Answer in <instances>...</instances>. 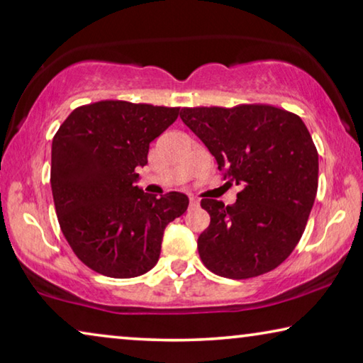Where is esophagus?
I'll use <instances>...</instances> for the list:
<instances>
[{"instance_id": "1", "label": "esophagus", "mask_w": 363, "mask_h": 363, "mask_svg": "<svg viewBox=\"0 0 363 363\" xmlns=\"http://www.w3.org/2000/svg\"><path fill=\"white\" fill-rule=\"evenodd\" d=\"M199 205H200L199 199H195V197H191V199H189V208H191V210L199 208Z\"/></svg>"}]
</instances>
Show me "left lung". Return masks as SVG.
<instances>
[{
	"label": "left lung",
	"instance_id": "obj_1",
	"mask_svg": "<svg viewBox=\"0 0 363 363\" xmlns=\"http://www.w3.org/2000/svg\"><path fill=\"white\" fill-rule=\"evenodd\" d=\"M229 182L240 186L231 206L202 199L210 226L199 255L211 273L249 279L272 272L306 231L318 189V152L297 114L272 105L181 109Z\"/></svg>",
	"mask_w": 363,
	"mask_h": 363
}]
</instances>
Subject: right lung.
Instances as JSON below:
<instances>
[{
  "label": "right lung",
  "mask_w": 363,
  "mask_h": 363,
  "mask_svg": "<svg viewBox=\"0 0 363 363\" xmlns=\"http://www.w3.org/2000/svg\"><path fill=\"white\" fill-rule=\"evenodd\" d=\"M179 108L103 100L74 109L51 145V191L61 231L76 257L109 278H135L157 264L164 228L189 199L143 194L135 169Z\"/></svg>",
  "instance_id": "add662e5"
}]
</instances>
